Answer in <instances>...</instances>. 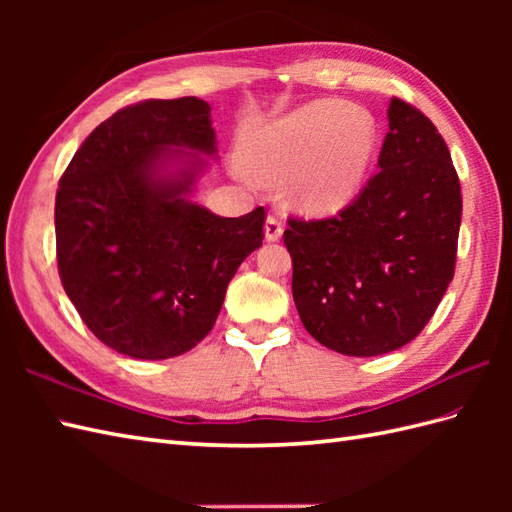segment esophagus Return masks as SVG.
I'll return each mask as SVG.
<instances>
[{"instance_id": "1", "label": "esophagus", "mask_w": 512, "mask_h": 512, "mask_svg": "<svg viewBox=\"0 0 512 512\" xmlns=\"http://www.w3.org/2000/svg\"><path fill=\"white\" fill-rule=\"evenodd\" d=\"M284 233V224H281L279 217L275 215H268L266 217V226H264V235H266V242H277V239Z\"/></svg>"}]
</instances>
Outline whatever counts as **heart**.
<instances>
[{
  "label": "heart",
  "mask_w": 512,
  "mask_h": 512,
  "mask_svg": "<svg viewBox=\"0 0 512 512\" xmlns=\"http://www.w3.org/2000/svg\"><path fill=\"white\" fill-rule=\"evenodd\" d=\"M374 116L339 101H312L259 127L242 147V178L277 182L303 215H332L363 189L376 154Z\"/></svg>",
  "instance_id": "1"
}]
</instances>
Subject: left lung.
<instances>
[{
	"label": "left lung",
	"mask_w": 512,
	"mask_h": 512,
	"mask_svg": "<svg viewBox=\"0 0 512 512\" xmlns=\"http://www.w3.org/2000/svg\"><path fill=\"white\" fill-rule=\"evenodd\" d=\"M380 171L328 220L290 217L292 297L330 350L378 356L422 332L449 288L462 220L449 147L427 116L389 101Z\"/></svg>",
	"instance_id": "8db88e82"
}]
</instances>
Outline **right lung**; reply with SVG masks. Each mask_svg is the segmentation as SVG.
Listing matches in <instances>:
<instances>
[{"mask_svg": "<svg viewBox=\"0 0 512 512\" xmlns=\"http://www.w3.org/2000/svg\"><path fill=\"white\" fill-rule=\"evenodd\" d=\"M204 156L217 160L209 103L143 101L96 127L59 182L63 288L118 354L189 352L211 332L239 264L262 246V206L222 217L191 200Z\"/></svg>", "mask_w": 512, "mask_h": 512, "instance_id": "1", "label": "right lung"}]
</instances>
